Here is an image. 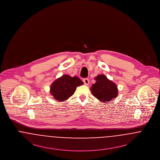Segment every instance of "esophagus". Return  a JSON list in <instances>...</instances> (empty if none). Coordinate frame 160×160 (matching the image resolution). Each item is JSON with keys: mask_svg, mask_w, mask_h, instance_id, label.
Listing matches in <instances>:
<instances>
[{"mask_svg": "<svg viewBox=\"0 0 160 160\" xmlns=\"http://www.w3.org/2000/svg\"><path fill=\"white\" fill-rule=\"evenodd\" d=\"M83 82L86 85H88L89 83V79H88V78H84Z\"/></svg>", "mask_w": 160, "mask_h": 160, "instance_id": "1", "label": "esophagus"}]
</instances>
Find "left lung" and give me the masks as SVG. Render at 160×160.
<instances>
[{"mask_svg": "<svg viewBox=\"0 0 160 160\" xmlns=\"http://www.w3.org/2000/svg\"><path fill=\"white\" fill-rule=\"evenodd\" d=\"M95 83L91 88L92 95L103 102L116 98L118 95V89L116 84L108 80L104 74H100L95 77Z\"/></svg>", "mask_w": 160, "mask_h": 160, "instance_id": "obj_1", "label": "left lung"}]
</instances>
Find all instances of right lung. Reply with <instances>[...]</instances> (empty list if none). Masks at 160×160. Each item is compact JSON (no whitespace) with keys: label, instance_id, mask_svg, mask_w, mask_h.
Here are the masks:
<instances>
[{"label":"right lung","instance_id":"obj_1","mask_svg":"<svg viewBox=\"0 0 160 160\" xmlns=\"http://www.w3.org/2000/svg\"><path fill=\"white\" fill-rule=\"evenodd\" d=\"M83 84V82L77 76H69L67 74L57 78L50 86V93L54 99L60 102L66 101L71 97L77 86Z\"/></svg>","mask_w":160,"mask_h":160}]
</instances>
